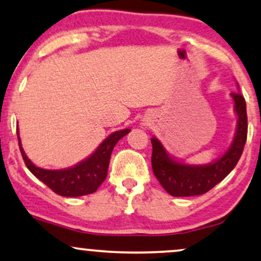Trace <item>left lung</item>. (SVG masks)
<instances>
[{
    "label": "left lung",
    "instance_id": "obj_1",
    "mask_svg": "<svg viewBox=\"0 0 261 261\" xmlns=\"http://www.w3.org/2000/svg\"><path fill=\"white\" fill-rule=\"evenodd\" d=\"M234 101V110L239 116L237 130L231 147L226 153L208 166H189L173 161L166 153L162 144L152 138V165L153 174L169 195L175 197L203 195L215 185L219 184L225 176L236 167L242 155L247 141V109L244 96L241 93H231Z\"/></svg>",
    "mask_w": 261,
    "mask_h": 261
}]
</instances>
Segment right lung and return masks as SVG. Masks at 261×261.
I'll return each mask as SVG.
<instances>
[{"instance_id":"add662e5","label":"right lung","mask_w":261,"mask_h":261,"mask_svg":"<svg viewBox=\"0 0 261 261\" xmlns=\"http://www.w3.org/2000/svg\"><path fill=\"white\" fill-rule=\"evenodd\" d=\"M129 132L130 129L115 132L102 141L100 146L96 149L91 157H88L72 168L62 170L38 168L34 163H31V161L28 159L22 151L19 137L18 140L22 160H24L25 165L32 174L58 195L64 196V197H79V196L93 194L102 184V181L106 179V175H108L112 150H114L117 141Z\"/></svg>"}]
</instances>
